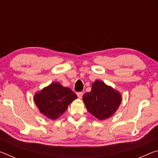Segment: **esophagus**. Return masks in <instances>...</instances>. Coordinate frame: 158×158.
<instances>
[{"label":"esophagus","instance_id":"obj_1","mask_svg":"<svg viewBox=\"0 0 158 158\" xmlns=\"http://www.w3.org/2000/svg\"><path fill=\"white\" fill-rule=\"evenodd\" d=\"M83 94H84L83 92H78L77 93V96H78L79 98H81L82 96H83Z\"/></svg>","mask_w":158,"mask_h":158}]
</instances>
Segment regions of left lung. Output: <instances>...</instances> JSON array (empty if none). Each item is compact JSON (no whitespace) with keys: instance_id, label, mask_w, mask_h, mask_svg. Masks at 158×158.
Returning a JSON list of instances; mask_svg holds the SVG:
<instances>
[{"instance_id":"1","label":"left lung","mask_w":158,"mask_h":158,"mask_svg":"<svg viewBox=\"0 0 158 158\" xmlns=\"http://www.w3.org/2000/svg\"><path fill=\"white\" fill-rule=\"evenodd\" d=\"M121 100L118 91L99 80L93 83L90 92L83 95L87 110L101 121L111 117L116 111Z\"/></svg>"}]
</instances>
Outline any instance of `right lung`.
Instances as JSON below:
<instances>
[{
	"label": "right lung",
	"instance_id": "obj_1",
	"mask_svg": "<svg viewBox=\"0 0 158 158\" xmlns=\"http://www.w3.org/2000/svg\"><path fill=\"white\" fill-rule=\"evenodd\" d=\"M77 98L70 89L54 82L34 95V102L41 114L52 120L60 117L68 105Z\"/></svg>",
	"mask_w": 158,
	"mask_h": 158
}]
</instances>
